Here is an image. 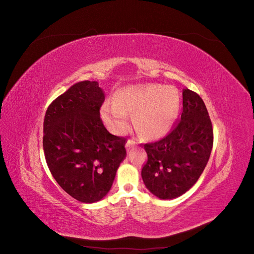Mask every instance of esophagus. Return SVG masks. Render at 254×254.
<instances>
[{
	"label": "esophagus",
	"mask_w": 254,
	"mask_h": 254,
	"mask_svg": "<svg viewBox=\"0 0 254 254\" xmlns=\"http://www.w3.org/2000/svg\"><path fill=\"white\" fill-rule=\"evenodd\" d=\"M134 145H136V142L134 140H132V139H128L127 140V142H126V147L127 148L128 147H131V146H134Z\"/></svg>",
	"instance_id": "esophagus-1"
}]
</instances>
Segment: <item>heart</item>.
Segmentation results:
<instances>
[{"label":"heart","mask_w":254,"mask_h":254,"mask_svg":"<svg viewBox=\"0 0 254 254\" xmlns=\"http://www.w3.org/2000/svg\"><path fill=\"white\" fill-rule=\"evenodd\" d=\"M179 107V92L173 86H129L115 92L112 103L107 101L102 105L101 117L112 132L123 133L128 125L127 115L132 114L140 136L158 139L173 126Z\"/></svg>","instance_id":"obj_1"}]
</instances>
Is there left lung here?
Here are the masks:
<instances>
[{"instance_id":"left-lung-1","label":"left lung","mask_w":254,"mask_h":254,"mask_svg":"<svg viewBox=\"0 0 254 254\" xmlns=\"http://www.w3.org/2000/svg\"><path fill=\"white\" fill-rule=\"evenodd\" d=\"M181 118L162 139L144 144L147 161L142 178L151 193L161 199L181 196L194 186L209 161L213 127L206 107L196 92H182Z\"/></svg>"}]
</instances>
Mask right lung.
Instances as JSON below:
<instances>
[{"label":"right lung","instance_id":"right-lung-1","mask_svg":"<svg viewBox=\"0 0 254 254\" xmlns=\"http://www.w3.org/2000/svg\"><path fill=\"white\" fill-rule=\"evenodd\" d=\"M97 81H79L51 103L43 122V150L54 179L76 200L92 203L110 190L126 157V137L111 134L99 109Z\"/></svg>","mask_w":254,"mask_h":254}]
</instances>
